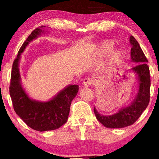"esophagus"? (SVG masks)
<instances>
[{
    "label": "esophagus",
    "mask_w": 159,
    "mask_h": 159,
    "mask_svg": "<svg viewBox=\"0 0 159 159\" xmlns=\"http://www.w3.org/2000/svg\"><path fill=\"white\" fill-rule=\"evenodd\" d=\"M93 84V79L91 78H85L84 79V81H83V85L85 87H90L91 85Z\"/></svg>",
    "instance_id": "obj_1"
}]
</instances>
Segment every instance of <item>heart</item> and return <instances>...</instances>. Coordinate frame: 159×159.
I'll return each mask as SVG.
<instances>
[{"label":"heart","mask_w":159,"mask_h":159,"mask_svg":"<svg viewBox=\"0 0 159 159\" xmlns=\"http://www.w3.org/2000/svg\"><path fill=\"white\" fill-rule=\"evenodd\" d=\"M114 42L113 40H106V41L103 42L101 45V49L102 52L104 54H107L108 53L111 52L113 48H114ZM122 56V53L120 52H116L115 54L113 55V59H114V61H118Z\"/></svg>","instance_id":"1"}]
</instances>
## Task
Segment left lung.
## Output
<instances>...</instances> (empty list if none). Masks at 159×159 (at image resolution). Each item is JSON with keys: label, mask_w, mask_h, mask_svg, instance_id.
I'll return each instance as SVG.
<instances>
[{"label": "left lung", "mask_w": 159, "mask_h": 159, "mask_svg": "<svg viewBox=\"0 0 159 159\" xmlns=\"http://www.w3.org/2000/svg\"><path fill=\"white\" fill-rule=\"evenodd\" d=\"M131 59L138 63L131 69L136 72L139 81V90L135 98L129 106L120 109L119 112L110 116L100 114L94 107L96 118L104 126L110 129H120L132 125L147 108L150 98V77L147 57L134 36H130Z\"/></svg>", "instance_id": "8db88e82"}]
</instances>
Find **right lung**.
Returning a JSON list of instances; mask_svg holds the SVG:
<instances>
[{
    "label": "right lung",
    "mask_w": 159,
    "mask_h": 159,
    "mask_svg": "<svg viewBox=\"0 0 159 159\" xmlns=\"http://www.w3.org/2000/svg\"><path fill=\"white\" fill-rule=\"evenodd\" d=\"M42 32L40 27L33 30L20 48L12 64L10 94L14 111L18 116L31 129L45 132L54 130L66 123L71 102L78 92V85L68 86L52 100L45 102L32 100L23 90L20 83L21 77L19 69L21 53L24 52L29 42L37 37Z\"/></svg>",
    "instance_id": "right-lung-1"
}]
</instances>
